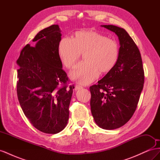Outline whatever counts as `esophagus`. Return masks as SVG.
<instances>
[{
  "mask_svg": "<svg viewBox=\"0 0 160 160\" xmlns=\"http://www.w3.org/2000/svg\"><path fill=\"white\" fill-rule=\"evenodd\" d=\"M83 89V87L81 86V85H76L75 87V90L77 91V90H79V89Z\"/></svg>",
  "mask_w": 160,
  "mask_h": 160,
  "instance_id": "obj_1",
  "label": "esophagus"
}]
</instances>
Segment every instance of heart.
<instances>
[{
  "mask_svg": "<svg viewBox=\"0 0 160 160\" xmlns=\"http://www.w3.org/2000/svg\"><path fill=\"white\" fill-rule=\"evenodd\" d=\"M60 60L68 69L73 68L84 54L85 62L77 65L71 77L81 84H88L99 76V71H111L119 58V45L114 40L94 31H81L72 39L63 38L58 47Z\"/></svg>",
  "mask_w": 160,
  "mask_h": 160,
  "instance_id": "heart-1",
  "label": "heart"
}]
</instances>
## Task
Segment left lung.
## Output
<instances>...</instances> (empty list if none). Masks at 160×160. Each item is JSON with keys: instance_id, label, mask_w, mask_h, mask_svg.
<instances>
[{"instance_id": "8db88e82", "label": "left lung", "mask_w": 160, "mask_h": 160, "mask_svg": "<svg viewBox=\"0 0 160 160\" xmlns=\"http://www.w3.org/2000/svg\"><path fill=\"white\" fill-rule=\"evenodd\" d=\"M102 27L118 36L119 58L113 69L89 88L90 105L95 123L111 130L123 126L135 113L143 88L144 70L141 53L126 31L111 25Z\"/></svg>"}]
</instances>
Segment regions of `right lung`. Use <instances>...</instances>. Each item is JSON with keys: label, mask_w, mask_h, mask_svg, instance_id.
<instances>
[{"label": "right lung", "mask_w": 160, "mask_h": 160, "mask_svg": "<svg viewBox=\"0 0 160 160\" xmlns=\"http://www.w3.org/2000/svg\"><path fill=\"white\" fill-rule=\"evenodd\" d=\"M61 37L57 25L41 30L33 38L35 45L24 47L17 61L19 103L33 126L49 134L60 132L67 125L75 88H68L69 79L62 69L58 53Z\"/></svg>", "instance_id": "1"}]
</instances>
